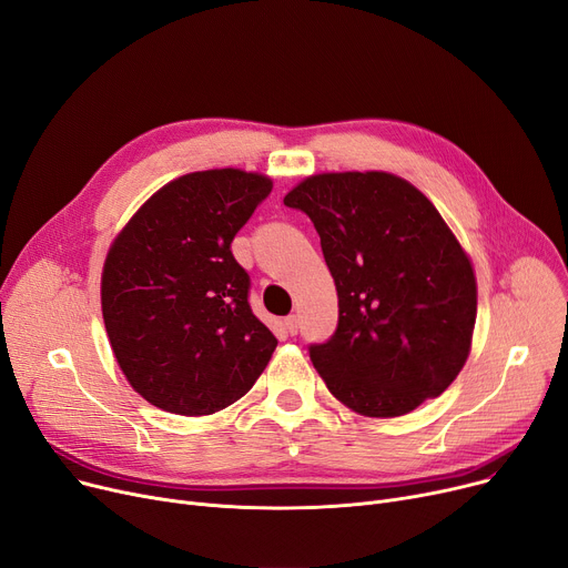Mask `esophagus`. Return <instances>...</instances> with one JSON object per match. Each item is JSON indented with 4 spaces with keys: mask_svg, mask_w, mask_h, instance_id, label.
<instances>
[{
    "mask_svg": "<svg viewBox=\"0 0 568 568\" xmlns=\"http://www.w3.org/2000/svg\"><path fill=\"white\" fill-rule=\"evenodd\" d=\"M285 329L294 336L296 332H300V315H287L285 317Z\"/></svg>",
    "mask_w": 568,
    "mask_h": 568,
    "instance_id": "34e87169",
    "label": "esophagus"
}]
</instances>
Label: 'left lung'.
I'll return each mask as SVG.
<instances>
[{"label": "left lung", "instance_id": "1", "mask_svg": "<svg viewBox=\"0 0 568 568\" xmlns=\"http://www.w3.org/2000/svg\"><path fill=\"white\" fill-rule=\"evenodd\" d=\"M317 234L338 292V326L311 343L329 392L366 416L437 398L467 362L476 281L433 202L386 172L308 176L285 200Z\"/></svg>", "mask_w": 568, "mask_h": 568}]
</instances>
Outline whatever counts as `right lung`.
Masks as SVG:
<instances>
[{"instance_id": "1", "label": "right lung", "mask_w": 568, "mask_h": 568, "mask_svg": "<svg viewBox=\"0 0 568 568\" xmlns=\"http://www.w3.org/2000/svg\"><path fill=\"white\" fill-rule=\"evenodd\" d=\"M272 179L206 170L149 197L114 239L101 278L105 332L133 389L184 416L242 398L278 345L253 315L232 239Z\"/></svg>"}]
</instances>
